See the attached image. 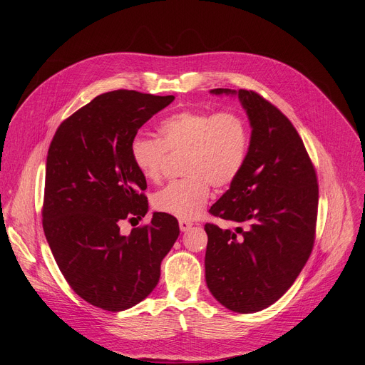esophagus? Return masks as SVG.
<instances>
[{
  "label": "esophagus",
  "instance_id": "esophagus-1",
  "mask_svg": "<svg viewBox=\"0 0 365 365\" xmlns=\"http://www.w3.org/2000/svg\"><path fill=\"white\" fill-rule=\"evenodd\" d=\"M192 222L190 221H187V220H180L179 221V228H180V231H183V232H186V231H189L190 228H192Z\"/></svg>",
  "mask_w": 365,
  "mask_h": 365
}]
</instances>
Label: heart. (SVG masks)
Segmentation results:
<instances>
[{"instance_id": "b5f03b06", "label": "heart", "mask_w": 365, "mask_h": 365, "mask_svg": "<svg viewBox=\"0 0 365 365\" xmlns=\"http://www.w3.org/2000/svg\"><path fill=\"white\" fill-rule=\"evenodd\" d=\"M159 138L135 135L130 143L138 173L150 182L162 178L168 154H182L183 179L153 195L155 210L183 220L200 214L210 197V185L225 187L241 173L250 145L245 118L235 111L183 110L165 118Z\"/></svg>"}]
</instances>
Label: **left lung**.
Returning <instances> with one entry per match:
<instances>
[{
  "instance_id": "8db88e82",
  "label": "left lung",
  "mask_w": 365,
  "mask_h": 365,
  "mask_svg": "<svg viewBox=\"0 0 365 365\" xmlns=\"http://www.w3.org/2000/svg\"><path fill=\"white\" fill-rule=\"evenodd\" d=\"M238 95L251 138L245 165L210 212L237 225L206 224L205 277L212 296L238 314L263 310L294 283L314 248L318 179L304 144L273 103L247 89Z\"/></svg>"
}]
</instances>
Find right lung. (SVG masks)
Masks as SVG:
<instances>
[{
	"mask_svg": "<svg viewBox=\"0 0 365 365\" xmlns=\"http://www.w3.org/2000/svg\"><path fill=\"white\" fill-rule=\"evenodd\" d=\"M173 99L128 89L98 95L59 125L47 151L46 240L73 292L103 310L130 309L153 292L180 232L165 212L130 235L120 231L148 211L130 143Z\"/></svg>",
	"mask_w": 365,
	"mask_h": 365,
	"instance_id": "add662e5",
	"label": "right lung"
}]
</instances>
